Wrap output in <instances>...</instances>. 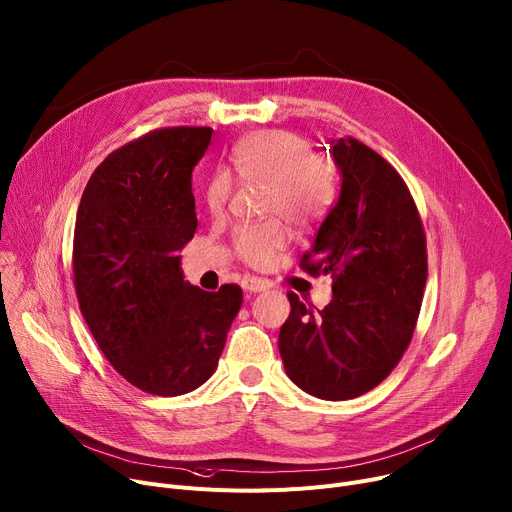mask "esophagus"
<instances>
[{
  "mask_svg": "<svg viewBox=\"0 0 512 512\" xmlns=\"http://www.w3.org/2000/svg\"><path fill=\"white\" fill-rule=\"evenodd\" d=\"M241 286H243V290H245V292H263V290H267V288H269V282H267V280H263V278L247 276V278H243Z\"/></svg>",
  "mask_w": 512,
  "mask_h": 512,
  "instance_id": "obj_1",
  "label": "esophagus"
}]
</instances>
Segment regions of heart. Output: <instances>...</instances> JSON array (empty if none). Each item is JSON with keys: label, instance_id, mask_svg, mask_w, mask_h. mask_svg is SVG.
<instances>
[{"label": "heart", "instance_id": "heart-1", "mask_svg": "<svg viewBox=\"0 0 512 512\" xmlns=\"http://www.w3.org/2000/svg\"><path fill=\"white\" fill-rule=\"evenodd\" d=\"M228 170L245 183L265 187L263 206L298 228L317 224L337 193V168L331 160L313 156L311 144L296 133L265 131L238 142L228 158ZM230 179L218 175L206 189V206L220 214L230 195ZM290 241L286 224L274 220L238 228L234 251L251 265H267Z\"/></svg>", "mask_w": 512, "mask_h": 512}]
</instances>
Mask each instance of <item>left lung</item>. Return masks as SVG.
<instances>
[{"label": "left lung", "instance_id": "obj_1", "mask_svg": "<svg viewBox=\"0 0 512 512\" xmlns=\"http://www.w3.org/2000/svg\"><path fill=\"white\" fill-rule=\"evenodd\" d=\"M329 154L342 189L302 269L331 274L333 298L313 311L288 294L278 348L296 387L344 401L377 387L401 360L428 265L420 214L397 170L354 138L331 142Z\"/></svg>", "mask_w": 512, "mask_h": 512}]
</instances>
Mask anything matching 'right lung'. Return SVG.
<instances>
[{
    "label": "right lung",
    "instance_id": "add662e5",
    "mask_svg": "<svg viewBox=\"0 0 512 512\" xmlns=\"http://www.w3.org/2000/svg\"><path fill=\"white\" fill-rule=\"evenodd\" d=\"M210 127H168L109 154L94 170L74 230L80 311L105 358L138 389L175 397L206 383L243 304L224 284L183 280L181 251L197 218L193 166Z\"/></svg>",
    "mask_w": 512,
    "mask_h": 512
}]
</instances>
